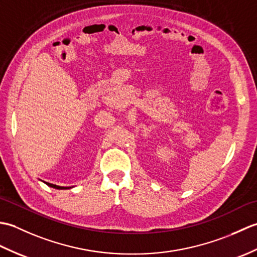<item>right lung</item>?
I'll list each match as a JSON object with an SVG mask.
<instances>
[{"instance_id":"obj_1","label":"right lung","mask_w":257,"mask_h":257,"mask_svg":"<svg viewBox=\"0 0 257 257\" xmlns=\"http://www.w3.org/2000/svg\"><path fill=\"white\" fill-rule=\"evenodd\" d=\"M47 185H50V187L54 188V189H58V190H63V189H70V187H59V185H56V184H52V183H48V182H45Z\"/></svg>"}]
</instances>
